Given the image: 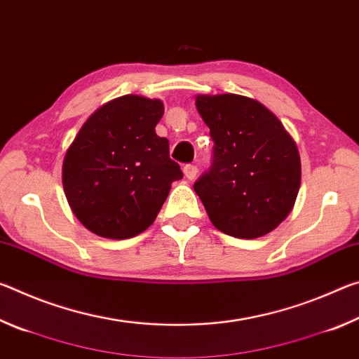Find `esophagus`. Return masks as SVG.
I'll use <instances>...</instances> for the list:
<instances>
[{
    "label": "esophagus",
    "mask_w": 359,
    "mask_h": 359,
    "mask_svg": "<svg viewBox=\"0 0 359 359\" xmlns=\"http://www.w3.org/2000/svg\"><path fill=\"white\" fill-rule=\"evenodd\" d=\"M184 174H185V177L188 180H194V179H196V174H198V168L194 165H185L184 166Z\"/></svg>",
    "instance_id": "esophagus-1"
}]
</instances>
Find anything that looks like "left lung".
Listing matches in <instances>:
<instances>
[{
  "label": "left lung",
  "instance_id": "obj_1",
  "mask_svg": "<svg viewBox=\"0 0 359 359\" xmlns=\"http://www.w3.org/2000/svg\"><path fill=\"white\" fill-rule=\"evenodd\" d=\"M196 109L214 141L212 166L194 191L222 233L255 239L276 229L293 209L301 158L282 121L241 95H199Z\"/></svg>",
  "mask_w": 359,
  "mask_h": 359
}]
</instances>
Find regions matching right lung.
<instances>
[{
  "instance_id": "add662e5",
  "label": "right lung",
  "mask_w": 359,
  "mask_h": 359,
  "mask_svg": "<svg viewBox=\"0 0 359 359\" xmlns=\"http://www.w3.org/2000/svg\"><path fill=\"white\" fill-rule=\"evenodd\" d=\"M160 100L125 95L85 121L63 161V188L85 228L107 239L147 229L184 174L169 158V141L155 133Z\"/></svg>"
}]
</instances>
